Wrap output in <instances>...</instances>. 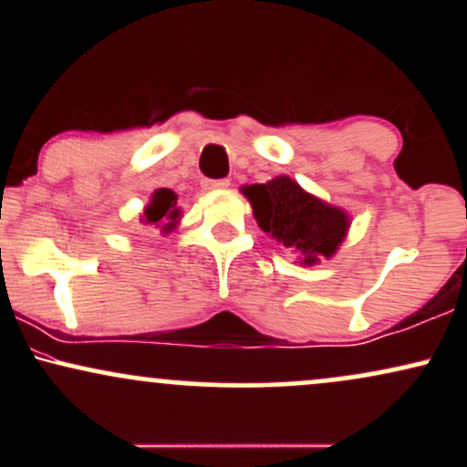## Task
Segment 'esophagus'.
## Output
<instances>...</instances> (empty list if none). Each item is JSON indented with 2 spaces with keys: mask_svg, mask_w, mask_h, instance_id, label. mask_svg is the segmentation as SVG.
I'll return each instance as SVG.
<instances>
[{
  "mask_svg": "<svg viewBox=\"0 0 467 467\" xmlns=\"http://www.w3.org/2000/svg\"><path fill=\"white\" fill-rule=\"evenodd\" d=\"M230 186V180H206L203 189L206 191H226Z\"/></svg>",
  "mask_w": 467,
  "mask_h": 467,
  "instance_id": "esophagus-1",
  "label": "esophagus"
}]
</instances>
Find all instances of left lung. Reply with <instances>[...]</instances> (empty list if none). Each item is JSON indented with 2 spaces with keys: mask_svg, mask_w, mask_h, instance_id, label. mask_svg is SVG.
Here are the masks:
<instances>
[{
  "mask_svg": "<svg viewBox=\"0 0 467 467\" xmlns=\"http://www.w3.org/2000/svg\"><path fill=\"white\" fill-rule=\"evenodd\" d=\"M264 233L301 254L303 265H316L336 254L349 230V215L309 195L287 175L265 184L244 186Z\"/></svg>",
  "mask_w": 467,
  "mask_h": 467,
  "instance_id": "1",
  "label": "left lung"
}]
</instances>
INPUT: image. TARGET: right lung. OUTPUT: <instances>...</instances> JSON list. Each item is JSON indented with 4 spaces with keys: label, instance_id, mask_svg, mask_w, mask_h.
I'll return each mask as SVG.
<instances>
[{
    "label": "right lung",
    "instance_id": "obj_1",
    "mask_svg": "<svg viewBox=\"0 0 467 467\" xmlns=\"http://www.w3.org/2000/svg\"><path fill=\"white\" fill-rule=\"evenodd\" d=\"M180 222V208L178 195L171 189H158L151 195V202L144 206L142 223L149 226H160L162 233L169 234L171 230L178 226Z\"/></svg>",
    "mask_w": 467,
    "mask_h": 467
}]
</instances>
